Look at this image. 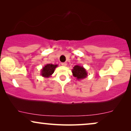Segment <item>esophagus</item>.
<instances>
[{"instance_id": "1", "label": "esophagus", "mask_w": 131, "mask_h": 131, "mask_svg": "<svg viewBox=\"0 0 131 131\" xmlns=\"http://www.w3.org/2000/svg\"><path fill=\"white\" fill-rule=\"evenodd\" d=\"M61 64H62V66H63V67H67V63H61Z\"/></svg>"}]
</instances>
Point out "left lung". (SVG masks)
Returning a JSON list of instances; mask_svg holds the SVG:
<instances>
[{"mask_svg": "<svg viewBox=\"0 0 131 131\" xmlns=\"http://www.w3.org/2000/svg\"><path fill=\"white\" fill-rule=\"evenodd\" d=\"M72 72L73 76L78 80H83L88 77L86 69L82 66L75 65L72 69Z\"/></svg>", "mask_w": 131, "mask_h": 131, "instance_id": "1", "label": "left lung"}]
</instances>
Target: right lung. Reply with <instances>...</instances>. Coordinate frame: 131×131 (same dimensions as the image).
Wrapping results in <instances>:
<instances>
[{"label":"right lung","instance_id":"right-lung-1","mask_svg":"<svg viewBox=\"0 0 131 131\" xmlns=\"http://www.w3.org/2000/svg\"><path fill=\"white\" fill-rule=\"evenodd\" d=\"M58 67L57 64L48 63L45 64L41 70V75L44 78L51 77V75L54 72L55 69Z\"/></svg>","mask_w":131,"mask_h":131}]
</instances>
